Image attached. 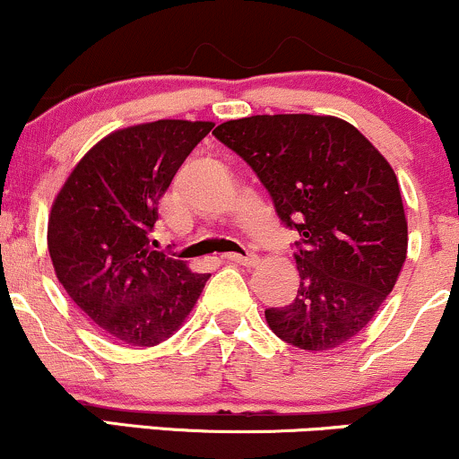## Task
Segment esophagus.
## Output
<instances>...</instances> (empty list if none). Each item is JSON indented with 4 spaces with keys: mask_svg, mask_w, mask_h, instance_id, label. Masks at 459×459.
Wrapping results in <instances>:
<instances>
[{
    "mask_svg": "<svg viewBox=\"0 0 459 459\" xmlns=\"http://www.w3.org/2000/svg\"><path fill=\"white\" fill-rule=\"evenodd\" d=\"M226 261L230 263H239V265H255L256 261H259V256L256 255H237V252H229V255H224Z\"/></svg>",
    "mask_w": 459,
    "mask_h": 459,
    "instance_id": "34e87169",
    "label": "esophagus"
}]
</instances>
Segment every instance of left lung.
<instances>
[{
  "instance_id": "8db88e82",
  "label": "left lung",
  "mask_w": 459,
  "mask_h": 459,
  "mask_svg": "<svg viewBox=\"0 0 459 459\" xmlns=\"http://www.w3.org/2000/svg\"><path fill=\"white\" fill-rule=\"evenodd\" d=\"M213 135L255 170L278 218L299 233L298 296L267 308V325L308 351L354 339L393 291L408 252L391 163L334 116H247Z\"/></svg>"
}]
</instances>
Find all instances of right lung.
<instances>
[{
	"instance_id": "right-lung-1",
	"label": "right lung",
	"mask_w": 459,
	"mask_h": 459,
	"mask_svg": "<svg viewBox=\"0 0 459 459\" xmlns=\"http://www.w3.org/2000/svg\"><path fill=\"white\" fill-rule=\"evenodd\" d=\"M213 123L155 120L105 135L62 186L47 226L57 281L118 343L170 339L212 273L152 250L160 200Z\"/></svg>"
}]
</instances>
